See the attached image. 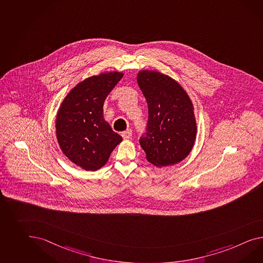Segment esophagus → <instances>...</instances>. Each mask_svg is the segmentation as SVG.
Returning a JSON list of instances; mask_svg holds the SVG:
<instances>
[{
    "mask_svg": "<svg viewBox=\"0 0 263 263\" xmlns=\"http://www.w3.org/2000/svg\"><path fill=\"white\" fill-rule=\"evenodd\" d=\"M132 135H133V132H132V129H129V128H128L126 132H123L121 134L122 137H123L124 139H129V138L132 137Z\"/></svg>",
    "mask_w": 263,
    "mask_h": 263,
    "instance_id": "esophagus-1",
    "label": "esophagus"
}]
</instances>
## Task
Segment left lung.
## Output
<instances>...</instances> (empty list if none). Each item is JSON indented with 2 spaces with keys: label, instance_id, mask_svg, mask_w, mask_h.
Here are the masks:
<instances>
[{
  "label": "left lung",
  "instance_id": "8db88e82",
  "mask_svg": "<svg viewBox=\"0 0 263 263\" xmlns=\"http://www.w3.org/2000/svg\"><path fill=\"white\" fill-rule=\"evenodd\" d=\"M136 80L148 104L147 134L140 138L147 160L158 168L181 162L197 133L190 96L178 82L157 70L142 69Z\"/></svg>",
  "mask_w": 263,
  "mask_h": 263
}]
</instances>
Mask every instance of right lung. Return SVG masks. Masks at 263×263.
<instances>
[{"label": "right lung", "instance_id": "obj_1", "mask_svg": "<svg viewBox=\"0 0 263 263\" xmlns=\"http://www.w3.org/2000/svg\"><path fill=\"white\" fill-rule=\"evenodd\" d=\"M122 71H106L79 82L61 103L56 115V137L61 151L76 166L97 171L106 165L122 137L104 117V102Z\"/></svg>", "mask_w": 263, "mask_h": 263}]
</instances>
